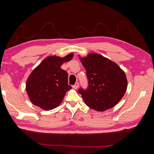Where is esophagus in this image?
<instances>
[{"label":"esophagus","instance_id":"esophagus-1","mask_svg":"<svg viewBox=\"0 0 154 154\" xmlns=\"http://www.w3.org/2000/svg\"><path fill=\"white\" fill-rule=\"evenodd\" d=\"M78 87H79V83H76L75 85H72V88H73L74 89H77Z\"/></svg>","mask_w":154,"mask_h":154}]
</instances>
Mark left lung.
<instances>
[{
	"instance_id": "1",
	"label": "left lung",
	"mask_w": 154,
	"mask_h": 154,
	"mask_svg": "<svg viewBox=\"0 0 154 154\" xmlns=\"http://www.w3.org/2000/svg\"><path fill=\"white\" fill-rule=\"evenodd\" d=\"M86 70L88 87L79 88L85 103L90 108L104 111L116 106L126 93L127 79L118 64L98 54L91 53L81 58Z\"/></svg>"
}]
</instances>
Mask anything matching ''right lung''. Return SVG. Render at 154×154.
Returning a JSON list of instances; mask_svg holds the SVG:
<instances>
[{"instance_id":"1","label":"right lung","mask_w":154,"mask_h":154,"mask_svg":"<svg viewBox=\"0 0 154 154\" xmlns=\"http://www.w3.org/2000/svg\"><path fill=\"white\" fill-rule=\"evenodd\" d=\"M73 54L64 58L47 57L33 70L26 81V90L32 104L43 110L57 107L66 92L72 87L68 85V73L61 69L64 62L71 60Z\"/></svg>"}]
</instances>
